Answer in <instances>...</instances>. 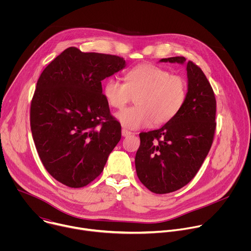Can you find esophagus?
<instances>
[{"label":"esophagus","instance_id":"obj_1","mask_svg":"<svg viewBox=\"0 0 251 251\" xmlns=\"http://www.w3.org/2000/svg\"><path fill=\"white\" fill-rule=\"evenodd\" d=\"M121 134H122V136H123V137H128V136H130L132 133H131L130 131H128V130L122 129V131H121Z\"/></svg>","mask_w":251,"mask_h":251}]
</instances>
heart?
<instances>
[{"label":"heart","instance_id":"obj_1","mask_svg":"<svg viewBox=\"0 0 251 251\" xmlns=\"http://www.w3.org/2000/svg\"><path fill=\"white\" fill-rule=\"evenodd\" d=\"M188 94L184 77L170 70L145 63L131 68L125 82L111 77L103 85V96L111 107L122 109L135 97V105L115 115L120 124L131 130L164 125L183 108Z\"/></svg>","mask_w":251,"mask_h":251}]
</instances>
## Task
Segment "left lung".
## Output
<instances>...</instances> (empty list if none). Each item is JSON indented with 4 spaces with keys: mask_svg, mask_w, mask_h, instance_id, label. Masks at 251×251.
I'll use <instances>...</instances> for the list:
<instances>
[{
    "mask_svg": "<svg viewBox=\"0 0 251 251\" xmlns=\"http://www.w3.org/2000/svg\"><path fill=\"white\" fill-rule=\"evenodd\" d=\"M160 62L186 64L188 94L182 110L160 129L140 133L135 157L141 183L155 194L175 192L189 184L211 147L217 101L202 70L183 56Z\"/></svg>",
    "mask_w": 251,
    "mask_h": 251,
    "instance_id": "8db88e82",
    "label": "left lung"
}]
</instances>
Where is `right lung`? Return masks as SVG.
I'll return each mask as SVG.
<instances>
[{"instance_id": "1", "label": "right lung", "mask_w": 251, "mask_h": 251, "mask_svg": "<svg viewBox=\"0 0 251 251\" xmlns=\"http://www.w3.org/2000/svg\"><path fill=\"white\" fill-rule=\"evenodd\" d=\"M126 67L119 56L68 48L43 71L31 100L30 129L47 171L70 188L91 183L121 139L101 81Z\"/></svg>"}]
</instances>
